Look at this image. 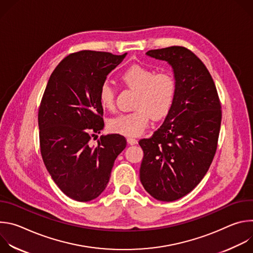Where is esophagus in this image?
Listing matches in <instances>:
<instances>
[{
    "mask_svg": "<svg viewBox=\"0 0 253 253\" xmlns=\"http://www.w3.org/2000/svg\"><path fill=\"white\" fill-rule=\"evenodd\" d=\"M127 142H128V144H130V145H136V144L138 143L137 139H135L133 137H128L127 138Z\"/></svg>",
    "mask_w": 253,
    "mask_h": 253,
    "instance_id": "1",
    "label": "esophagus"
}]
</instances>
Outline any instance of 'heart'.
<instances>
[{
	"instance_id": "b5f03b06",
	"label": "heart",
	"mask_w": 253,
	"mask_h": 253,
	"mask_svg": "<svg viewBox=\"0 0 253 253\" xmlns=\"http://www.w3.org/2000/svg\"><path fill=\"white\" fill-rule=\"evenodd\" d=\"M128 88L136 91L135 111L120 114L109 121L112 132L125 136H137L145 130L152 117L154 120L164 118L170 111L175 98L176 85L171 74L156 72L140 65L126 69L120 76ZM114 89L104 83L99 91V102L104 109L114 107Z\"/></svg>"
}]
</instances>
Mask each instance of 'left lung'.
I'll return each instance as SVG.
<instances>
[{"instance_id":"1","label":"left lung","mask_w":253,"mask_h":253,"mask_svg":"<svg viewBox=\"0 0 253 253\" xmlns=\"http://www.w3.org/2000/svg\"><path fill=\"white\" fill-rule=\"evenodd\" d=\"M147 56L167 62L176 91L163 124L139 145L140 181L152 197L174 201L192 191L208 171L217 148L221 106L205 65L190 50L172 46Z\"/></svg>"}]
</instances>
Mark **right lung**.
<instances>
[{
  "label": "right lung",
  "mask_w": 253,
  "mask_h": 253,
  "mask_svg": "<svg viewBox=\"0 0 253 253\" xmlns=\"http://www.w3.org/2000/svg\"><path fill=\"white\" fill-rule=\"evenodd\" d=\"M126 55L71 54L55 68L45 89L38 114L42 158L54 182L76 201L93 200L105 190L126 147L119 134L101 136L97 146L89 143L91 133L104 128L100 88Z\"/></svg>",
  "instance_id": "1"
}]
</instances>
